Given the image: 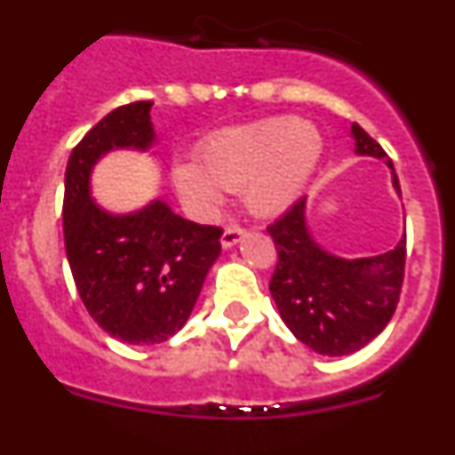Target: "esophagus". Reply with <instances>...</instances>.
Instances as JSON below:
<instances>
[{"label":"esophagus","mask_w":455,"mask_h":455,"mask_svg":"<svg viewBox=\"0 0 455 455\" xmlns=\"http://www.w3.org/2000/svg\"><path fill=\"white\" fill-rule=\"evenodd\" d=\"M243 235H246L243 228H239V225H228V228L223 230V235H220V246L223 248L236 246V243L243 239Z\"/></svg>","instance_id":"esophagus-1"}]
</instances>
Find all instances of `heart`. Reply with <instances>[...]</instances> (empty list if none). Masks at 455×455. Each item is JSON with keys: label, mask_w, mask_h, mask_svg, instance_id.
Returning <instances> with one entry per match:
<instances>
[{"label": "heart", "mask_w": 455, "mask_h": 455, "mask_svg": "<svg viewBox=\"0 0 455 455\" xmlns=\"http://www.w3.org/2000/svg\"><path fill=\"white\" fill-rule=\"evenodd\" d=\"M321 155L315 127L296 118L225 130L198 148V166L178 164L172 184L180 198L193 209H212L220 198L219 188H241L243 203L259 216L280 214L307 184Z\"/></svg>", "instance_id": "1"}]
</instances>
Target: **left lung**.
<instances>
[{
	"label": "left lung",
	"instance_id": "1",
	"mask_svg": "<svg viewBox=\"0 0 455 455\" xmlns=\"http://www.w3.org/2000/svg\"><path fill=\"white\" fill-rule=\"evenodd\" d=\"M351 134L357 155L387 159L392 184L401 193L387 152L357 123ZM267 232L277 251L268 289L296 339L321 355H348L383 332L403 287L405 236L383 255L341 259L316 246L309 235L305 198L296 200Z\"/></svg>",
	"mask_w": 455,
	"mask_h": 455
}]
</instances>
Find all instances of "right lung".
<instances>
[{"instance_id":"right-lung-1","label":"right lung","mask_w":455,"mask_h":455,"mask_svg":"<svg viewBox=\"0 0 455 455\" xmlns=\"http://www.w3.org/2000/svg\"><path fill=\"white\" fill-rule=\"evenodd\" d=\"M150 108L140 100L104 116L72 150L63 193L66 255L79 299L104 332L132 347L162 344L182 331L223 235L162 200L134 214H108L92 203L91 171L100 156L152 146Z\"/></svg>"}]
</instances>
